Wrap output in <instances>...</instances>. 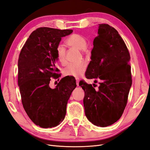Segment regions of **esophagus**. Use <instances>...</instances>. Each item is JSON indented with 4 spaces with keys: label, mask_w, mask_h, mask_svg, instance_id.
<instances>
[{
    "label": "esophagus",
    "mask_w": 150,
    "mask_h": 150,
    "mask_svg": "<svg viewBox=\"0 0 150 150\" xmlns=\"http://www.w3.org/2000/svg\"><path fill=\"white\" fill-rule=\"evenodd\" d=\"M76 82L77 86H79V79H76Z\"/></svg>",
    "instance_id": "obj_1"
}]
</instances>
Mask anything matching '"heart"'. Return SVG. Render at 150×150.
Wrapping results in <instances>:
<instances>
[{
  "label": "heart",
  "mask_w": 150,
  "mask_h": 150,
  "mask_svg": "<svg viewBox=\"0 0 150 150\" xmlns=\"http://www.w3.org/2000/svg\"><path fill=\"white\" fill-rule=\"evenodd\" d=\"M66 43L72 47L79 51H83L87 46L88 41L83 35L78 34H73L67 39ZM57 54L59 61L61 63L64 62L66 54L65 49L62 46H59L57 49ZM86 68L87 66L84 62L76 63V64H70L64 69V74L67 76L79 78L83 76Z\"/></svg>",
  "instance_id": "1"
}]
</instances>
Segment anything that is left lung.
I'll use <instances>...</instances> for the list:
<instances>
[{"instance_id":"8db88e82","label":"left lung","mask_w":150,"mask_h":150,"mask_svg":"<svg viewBox=\"0 0 150 150\" xmlns=\"http://www.w3.org/2000/svg\"><path fill=\"white\" fill-rule=\"evenodd\" d=\"M98 34L85 75L88 79H99L98 90L84 82L79 85L85 93L86 116L93 125L106 127L120 118L126 107L132 84L130 56L114 28L99 24Z\"/></svg>"}]
</instances>
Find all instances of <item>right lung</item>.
<instances>
[{
  "instance_id": "obj_1",
  "label": "right lung",
  "mask_w": 150,
  "mask_h": 150,
  "mask_svg": "<svg viewBox=\"0 0 150 150\" xmlns=\"http://www.w3.org/2000/svg\"><path fill=\"white\" fill-rule=\"evenodd\" d=\"M73 30L40 28L30 34L18 60V86L22 103L29 118L43 128L57 126L64 120L76 81L65 77L54 89L51 78L59 76L57 49L61 38Z\"/></svg>"
}]
</instances>
